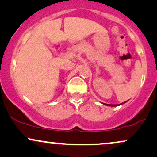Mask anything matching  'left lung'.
Returning <instances> with one entry per match:
<instances>
[{
  "mask_svg": "<svg viewBox=\"0 0 157 157\" xmlns=\"http://www.w3.org/2000/svg\"><path fill=\"white\" fill-rule=\"evenodd\" d=\"M125 102H122V103H121V104H119V105H112V104H105V103H103V104H104V105H108V106H111V107H115V106H118V105H122V104L125 103Z\"/></svg>",
  "mask_w": 157,
  "mask_h": 157,
  "instance_id": "8db88e82",
  "label": "left lung"
}]
</instances>
